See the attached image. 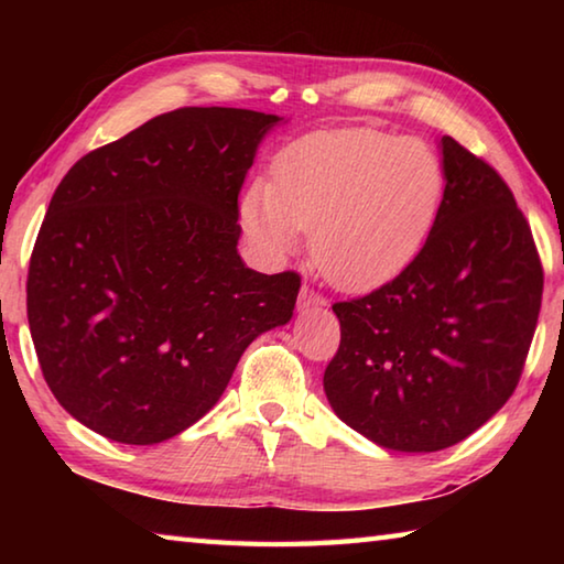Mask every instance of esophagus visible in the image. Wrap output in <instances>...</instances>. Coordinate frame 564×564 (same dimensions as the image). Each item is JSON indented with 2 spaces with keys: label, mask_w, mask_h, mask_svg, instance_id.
Here are the masks:
<instances>
[{
  "label": "esophagus",
  "mask_w": 564,
  "mask_h": 564,
  "mask_svg": "<svg viewBox=\"0 0 564 564\" xmlns=\"http://www.w3.org/2000/svg\"><path fill=\"white\" fill-rule=\"evenodd\" d=\"M323 305H326V299H323V295H318L316 291H311L308 285H303L301 295H299V308L301 311H308V308H323Z\"/></svg>",
  "instance_id": "34e87169"
}]
</instances>
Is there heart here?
Instances as JSON below:
<instances>
[{
  "mask_svg": "<svg viewBox=\"0 0 564 564\" xmlns=\"http://www.w3.org/2000/svg\"><path fill=\"white\" fill-rule=\"evenodd\" d=\"M445 166L415 137L378 129L316 131L253 181L241 226L259 253L283 261L311 231V256L343 291L378 289L413 263L441 216Z\"/></svg>",
  "mask_w": 564,
  "mask_h": 564,
  "instance_id": "heart-1",
  "label": "heart"
}]
</instances>
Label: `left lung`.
Instances as JSON below:
<instances>
[{
	"mask_svg": "<svg viewBox=\"0 0 564 564\" xmlns=\"http://www.w3.org/2000/svg\"><path fill=\"white\" fill-rule=\"evenodd\" d=\"M445 198L413 263L333 305L340 348L323 390L343 423L386 451L435 453L508 403L542 301V265L512 191L441 139Z\"/></svg>",
	"mask_w": 564,
	"mask_h": 564,
	"instance_id": "8db88e82",
	"label": "left lung"
}]
</instances>
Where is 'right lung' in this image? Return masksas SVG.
<instances>
[{"label": "right lung", "mask_w": 564, "mask_h": 564, "mask_svg": "<svg viewBox=\"0 0 564 564\" xmlns=\"http://www.w3.org/2000/svg\"><path fill=\"white\" fill-rule=\"evenodd\" d=\"M283 117L188 107L82 156L36 236L26 316L46 386L109 441L154 445L212 410L301 279L238 253V191Z\"/></svg>", "instance_id": "obj_1"}]
</instances>
